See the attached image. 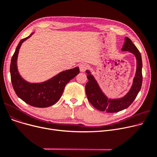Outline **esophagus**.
Returning <instances> with one entry per match:
<instances>
[{
    "label": "esophagus",
    "instance_id": "1",
    "mask_svg": "<svg viewBox=\"0 0 157 157\" xmlns=\"http://www.w3.org/2000/svg\"><path fill=\"white\" fill-rule=\"evenodd\" d=\"M88 68V65L85 63H81L79 65V70L81 72H85Z\"/></svg>",
    "mask_w": 157,
    "mask_h": 157
}]
</instances>
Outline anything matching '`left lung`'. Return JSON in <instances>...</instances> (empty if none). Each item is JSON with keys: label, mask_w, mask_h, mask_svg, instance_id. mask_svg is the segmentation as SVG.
<instances>
[{"label": "left lung", "mask_w": 157, "mask_h": 157, "mask_svg": "<svg viewBox=\"0 0 157 157\" xmlns=\"http://www.w3.org/2000/svg\"><path fill=\"white\" fill-rule=\"evenodd\" d=\"M121 51H127L134 55L136 59L137 67L133 83L127 94L119 98H109L102 91L94 76L90 71L86 70L88 79L85 86V91L88 100L97 109L107 113H117L127 108L135 100L142 86L143 62L141 55L137 47L127 37H125V43Z\"/></svg>", "instance_id": "obj_1"}]
</instances>
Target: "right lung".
Segmentation results:
<instances>
[{"mask_svg": "<svg viewBox=\"0 0 157 157\" xmlns=\"http://www.w3.org/2000/svg\"><path fill=\"white\" fill-rule=\"evenodd\" d=\"M21 39L12 56L10 73L12 85L16 95L27 104L36 108H47L59 101L65 85L79 73V67L62 71L42 83H31L20 76L17 67V59L21 44L31 37Z\"/></svg>", "mask_w": 157, "mask_h": 157, "instance_id": "obj_1", "label": "right lung"}]
</instances>
